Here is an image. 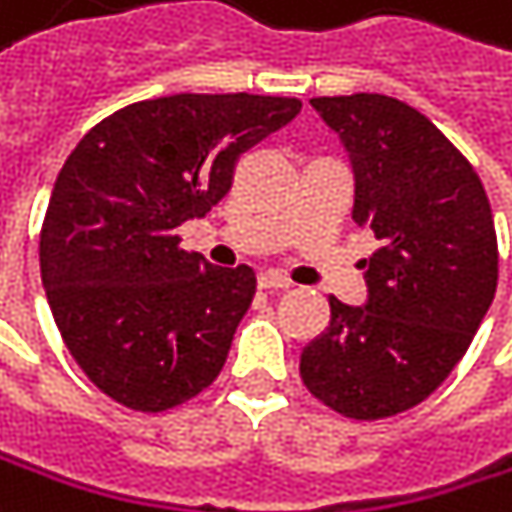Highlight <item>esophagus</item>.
<instances>
[{
	"instance_id": "obj_1",
	"label": "esophagus",
	"mask_w": 512,
	"mask_h": 512,
	"mask_svg": "<svg viewBox=\"0 0 512 512\" xmlns=\"http://www.w3.org/2000/svg\"><path fill=\"white\" fill-rule=\"evenodd\" d=\"M259 286H262V289H289L292 280L283 277L280 271H265V274H259Z\"/></svg>"
}]
</instances>
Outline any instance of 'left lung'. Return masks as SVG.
<instances>
[{
  "instance_id": "8db88e82",
  "label": "left lung",
  "mask_w": 512,
  "mask_h": 512,
  "mask_svg": "<svg viewBox=\"0 0 512 512\" xmlns=\"http://www.w3.org/2000/svg\"><path fill=\"white\" fill-rule=\"evenodd\" d=\"M350 153L353 220L380 247L362 259L368 301L335 295L301 350L313 398L350 419L425 401L468 353L498 286V238L474 165L425 114L380 96L310 99Z\"/></svg>"
}]
</instances>
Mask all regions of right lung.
I'll return each instance as SVG.
<instances>
[{
	"label": "right lung",
	"mask_w": 512,
	"mask_h": 512,
	"mask_svg": "<svg viewBox=\"0 0 512 512\" xmlns=\"http://www.w3.org/2000/svg\"><path fill=\"white\" fill-rule=\"evenodd\" d=\"M298 111V99L250 93L147 99L93 126L62 165L41 283L69 353L123 407H177L223 371L256 274L180 250L177 226L205 217L238 156Z\"/></svg>",
	"instance_id": "right-lung-1"
}]
</instances>
